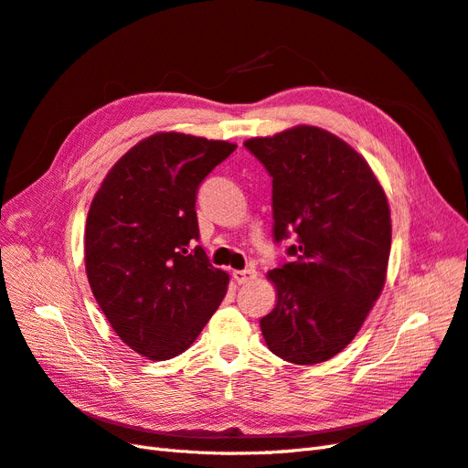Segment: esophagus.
Listing matches in <instances>:
<instances>
[{"label":"esophagus","mask_w":468,"mask_h":468,"mask_svg":"<svg viewBox=\"0 0 468 468\" xmlns=\"http://www.w3.org/2000/svg\"><path fill=\"white\" fill-rule=\"evenodd\" d=\"M233 278L237 280V284H247V282H252V280L257 278V271H255V269L233 271Z\"/></svg>","instance_id":"1"}]
</instances>
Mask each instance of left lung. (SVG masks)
I'll return each mask as SVG.
<instances>
[{
    "mask_svg": "<svg viewBox=\"0 0 468 468\" xmlns=\"http://www.w3.org/2000/svg\"><path fill=\"white\" fill-rule=\"evenodd\" d=\"M272 176V233L293 262L269 271V349L293 365L341 353L365 324L388 271L392 223L384 188L351 144L314 125L245 141Z\"/></svg>",
    "mask_w": 468,
    "mask_h": 468,
    "instance_id": "1",
    "label": "left lung"
}]
</instances>
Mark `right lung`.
I'll use <instances>...</instances> for the list:
<instances>
[{
    "label": "right lung",
    "instance_id": "obj_1",
    "mask_svg": "<svg viewBox=\"0 0 468 468\" xmlns=\"http://www.w3.org/2000/svg\"><path fill=\"white\" fill-rule=\"evenodd\" d=\"M235 149L154 133L117 160L91 199L84 235L90 288L119 339L146 358L184 353L225 296L229 274L192 245L199 184Z\"/></svg>",
    "mask_w": 468,
    "mask_h": 468
}]
</instances>
